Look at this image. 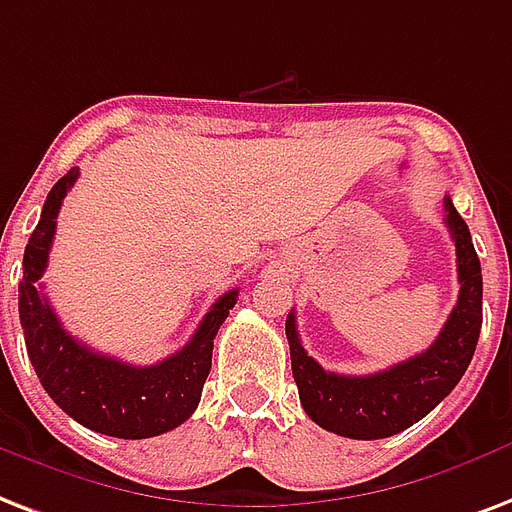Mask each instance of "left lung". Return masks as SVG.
Segmentation results:
<instances>
[{"label":"left lung","mask_w":512,"mask_h":512,"mask_svg":"<svg viewBox=\"0 0 512 512\" xmlns=\"http://www.w3.org/2000/svg\"><path fill=\"white\" fill-rule=\"evenodd\" d=\"M446 225L456 244L459 300L427 351L370 376H338L308 357L295 314L287 317L292 378L308 419L351 440H378L424 419L459 384L475 354L483 322V276L467 222L446 195Z\"/></svg>","instance_id":"obj_1"}]
</instances>
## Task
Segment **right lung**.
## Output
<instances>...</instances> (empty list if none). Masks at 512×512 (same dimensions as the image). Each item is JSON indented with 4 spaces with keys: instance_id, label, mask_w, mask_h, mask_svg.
I'll list each match as a JSON object with an SVG mask.
<instances>
[{
    "instance_id": "obj_1",
    "label": "right lung",
    "mask_w": 512,
    "mask_h": 512,
    "mask_svg": "<svg viewBox=\"0 0 512 512\" xmlns=\"http://www.w3.org/2000/svg\"><path fill=\"white\" fill-rule=\"evenodd\" d=\"M77 177L80 169H69L53 185L23 252L18 314L26 335V351L39 384L74 421L109 438H155L179 427L198 408L201 389L212 370L214 335L230 308L236 306L239 290L225 292L209 308L193 338L158 365L136 368L72 338L50 308L39 279L48 268L58 209Z\"/></svg>"
}]
</instances>
